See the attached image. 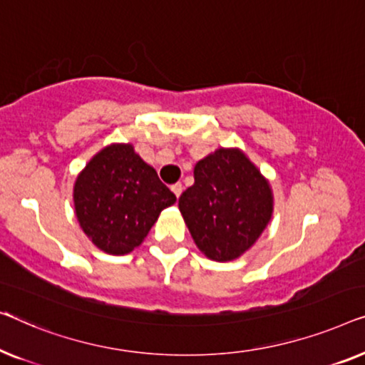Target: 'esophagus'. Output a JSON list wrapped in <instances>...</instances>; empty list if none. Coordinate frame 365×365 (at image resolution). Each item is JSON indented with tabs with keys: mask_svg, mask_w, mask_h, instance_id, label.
<instances>
[{
	"mask_svg": "<svg viewBox=\"0 0 365 365\" xmlns=\"http://www.w3.org/2000/svg\"><path fill=\"white\" fill-rule=\"evenodd\" d=\"M170 188H172V192H173V193H175V197H177V198H178V197H180V195H182V190H183V187H182V183H180V182L173 183Z\"/></svg>",
	"mask_w": 365,
	"mask_h": 365,
	"instance_id": "esophagus-1",
	"label": "esophagus"
}]
</instances>
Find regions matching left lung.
<instances>
[{
  "mask_svg": "<svg viewBox=\"0 0 365 365\" xmlns=\"http://www.w3.org/2000/svg\"><path fill=\"white\" fill-rule=\"evenodd\" d=\"M195 183L178 207L195 243L215 261L243 255L268 225L273 197L268 182L240 150L220 148L195 165Z\"/></svg>",
  "mask_w": 365,
  "mask_h": 365,
  "instance_id": "obj_1",
  "label": "left lung"
}]
</instances>
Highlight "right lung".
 <instances>
[{
	"mask_svg": "<svg viewBox=\"0 0 365 365\" xmlns=\"http://www.w3.org/2000/svg\"><path fill=\"white\" fill-rule=\"evenodd\" d=\"M177 197L129 145H110L76 180V215L84 233L109 255H127Z\"/></svg>",
	"mask_w": 365,
	"mask_h": 365,
	"instance_id": "1",
	"label": "right lung"
}]
</instances>
